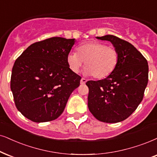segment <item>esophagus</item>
<instances>
[{
	"label": "esophagus",
	"instance_id": "1",
	"mask_svg": "<svg viewBox=\"0 0 157 157\" xmlns=\"http://www.w3.org/2000/svg\"><path fill=\"white\" fill-rule=\"evenodd\" d=\"M87 82V80H85V78H82V79H81V80H80V83H81V84H85V82Z\"/></svg>",
	"mask_w": 157,
	"mask_h": 157
}]
</instances>
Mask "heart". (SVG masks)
<instances>
[{
  "mask_svg": "<svg viewBox=\"0 0 157 157\" xmlns=\"http://www.w3.org/2000/svg\"><path fill=\"white\" fill-rule=\"evenodd\" d=\"M85 62V72L97 80H104L114 72L119 62L116 48L98 41H89L79 45L76 53H69L67 63L69 69L78 73Z\"/></svg>",
  "mask_w": 157,
  "mask_h": 157,
  "instance_id": "obj_1",
  "label": "heart"
}]
</instances>
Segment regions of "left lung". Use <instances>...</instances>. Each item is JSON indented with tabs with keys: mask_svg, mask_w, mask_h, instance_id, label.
I'll list each match as a JSON object with an SVG mask.
<instances>
[{
	"mask_svg": "<svg viewBox=\"0 0 157 157\" xmlns=\"http://www.w3.org/2000/svg\"><path fill=\"white\" fill-rule=\"evenodd\" d=\"M96 38L112 43L119 53V62L108 77L86 82L89 110L101 122H122L136 111L144 98L148 80L147 60L131 43L114 35Z\"/></svg>",
	"mask_w": 157,
	"mask_h": 157,
	"instance_id": "obj_1",
	"label": "left lung"
}]
</instances>
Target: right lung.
I'll return each instance as SVG.
<instances>
[{"instance_id": "add662e5", "label": "right lung", "mask_w": 157, "mask_h": 157, "mask_svg": "<svg viewBox=\"0 0 157 157\" xmlns=\"http://www.w3.org/2000/svg\"><path fill=\"white\" fill-rule=\"evenodd\" d=\"M75 39L53 37L29 45L15 61L11 90L17 109L35 122H50L64 112L81 77L67 63Z\"/></svg>"}]
</instances>
